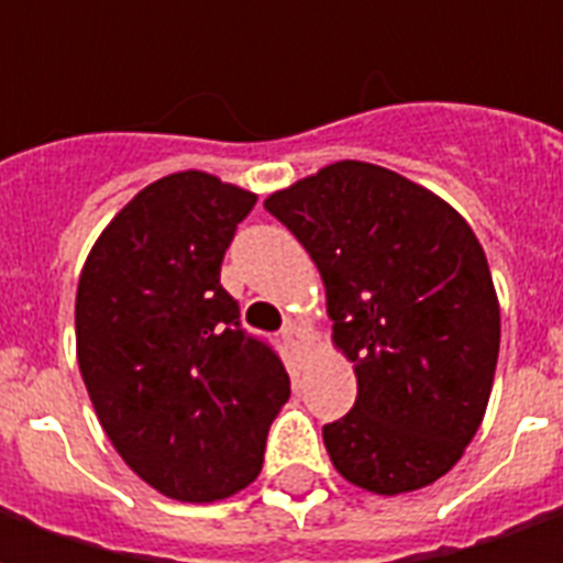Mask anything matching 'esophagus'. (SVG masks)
Instances as JSON below:
<instances>
[{"label": "esophagus", "mask_w": 563, "mask_h": 563, "mask_svg": "<svg viewBox=\"0 0 563 563\" xmlns=\"http://www.w3.org/2000/svg\"><path fill=\"white\" fill-rule=\"evenodd\" d=\"M283 341H286V346H292V350H298V353H305L307 346H310V334H307V329H301V325L289 322V325L283 329Z\"/></svg>", "instance_id": "obj_1"}]
</instances>
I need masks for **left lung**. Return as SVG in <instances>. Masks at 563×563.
<instances>
[{
    "mask_svg": "<svg viewBox=\"0 0 563 563\" xmlns=\"http://www.w3.org/2000/svg\"><path fill=\"white\" fill-rule=\"evenodd\" d=\"M325 286L355 407L322 428L334 471L374 495L446 476L483 424L500 305L483 244L449 201L371 162H331L265 198Z\"/></svg>",
    "mask_w": 563,
    "mask_h": 563,
    "instance_id": "8db88e82",
    "label": "left lung"
}]
</instances>
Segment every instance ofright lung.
<instances>
[{"label":"right lung","mask_w":563,"mask_h":563,"mask_svg":"<svg viewBox=\"0 0 563 563\" xmlns=\"http://www.w3.org/2000/svg\"><path fill=\"white\" fill-rule=\"evenodd\" d=\"M256 192L208 172L144 186L80 268L75 341L104 434L141 479L184 504L253 483L289 401L277 353L238 322L220 265Z\"/></svg>","instance_id":"add662e5"}]
</instances>
